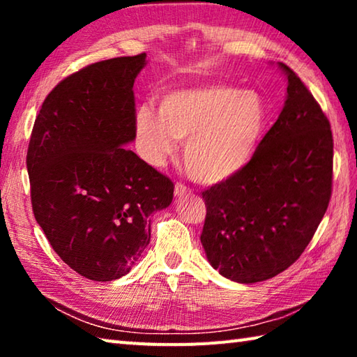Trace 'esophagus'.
I'll return each instance as SVG.
<instances>
[{"instance_id": "obj_1", "label": "esophagus", "mask_w": 357, "mask_h": 357, "mask_svg": "<svg viewBox=\"0 0 357 357\" xmlns=\"http://www.w3.org/2000/svg\"><path fill=\"white\" fill-rule=\"evenodd\" d=\"M189 193H190V189L189 187H185L184 184L176 183V185H174V195L176 197H184V195H189Z\"/></svg>"}]
</instances>
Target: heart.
Segmentation results:
<instances>
[{"label": "heart", "mask_w": 357, "mask_h": 357, "mask_svg": "<svg viewBox=\"0 0 357 357\" xmlns=\"http://www.w3.org/2000/svg\"><path fill=\"white\" fill-rule=\"evenodd\" d=\"M263 124L261 99L225 84L167 93L159 113L142 105L134 119L137 149L146 164L162 167L184 140L187 172L204 184L231 178L249 164Z\"/></svg>", "instance_id": "b5f03b06"}]
</instances>
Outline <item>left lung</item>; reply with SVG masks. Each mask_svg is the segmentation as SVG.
<instances>
[{"mask_svg":"<svg viewBox=\"0 0 357 357\" xmlns=\"http://www.w3.org/2000/svg\"><path fill=\"white\" fill-rule=\"evenodd\" d=\"M288 77L287 100L238 174L202 192V244L229 280L255 283L288 269L315 234L332 193L334 138L329 119L301 78Z\"/></svg>","mask_w":357,"mask_h":357,"instance_id":"1","label":"left lung"}]
</instances>
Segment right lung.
<instances>
[{"mask_svg": "<svg viewBox=\"0 0 357 357\" xmlns=\"http://www.w3.org/2000/svg\"><path fill=\"white\" fill-rule=\"evenodd\" d=\"M144 64L140 53L66 77L29 138L36 220L59 258L89 280L128 274L149 244L148 217L173 200L172 179L123 148L135 138L134 82Z\"/></svg>", "mask_w": 357, "mask_h": 357, "instance_id": "right-lung-1", "label": "right lung"}]
</instances>
